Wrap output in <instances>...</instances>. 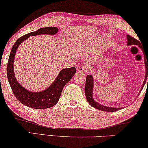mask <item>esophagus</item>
<instances>
[{
  "instance_id": "obj_1",
  "label": "esophagus",
  "mask_w": 148,
  "mask_h": 148,
  "mask_svg": "<svg viewBox=\"0 0 148 148\" xmlns=\"http://www.w3.org/2000/svg\"><path fill=\"white\" fill-rule=\"evenodd\" d=\"M86 68L85 67L84 65H80L77 67V71L79 73H84L86 71Z\"/></svg>"
}]
</instances>
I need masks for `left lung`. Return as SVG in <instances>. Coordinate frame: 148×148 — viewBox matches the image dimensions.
Returning <instances> with one entry per match:
<instances>
[{
    "label": "left lung",
    "mask_w": 148,
    "mask_h": 148,
    "mask_svg": "<svg viewBox=\"0 0 148 148\" xmlns=\"http://www.w3.org/2000/svg\"><path fill=\"white\" fill-rule=\"evenodd\" d=\"M127 45L131 46V45H136L138 46L139 48H141V44L140 42H139L138 40L135 39V38L131 37V36L127 35ZM142 49V48H141ZM144 62H145V79L143 82L142 88H141L139 94H140L141 91L142 90V89L144 86L145 84V82L147 81V77L148 75V58L145 59V57H144ZM147 84H148V79H147ZM93 88H94V78L92 75H88L86 77V85H85V94H86V97L87 100L89 102L91 106L94 107L96 109L102 110V111H106V112H115L119 110H121V108H112V107H109L106 106L104 105H101L96 102L93 98Z\"/></svg>",
    "instance_id": "obj_1"
}]
</instances>
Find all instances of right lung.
Listing matches in <instances>:
<instances>
[{
    "label": "right lung",
    "mask_w": 148,
    "mask_h": 148,
    "mask_svg": "<svg viewBox=\"0 0 148 148\" xmlns=\"http://www.w3.org/2000/svg\"><path fill=\"white\" fill-rule=\"evenodd\" d=\"M58 31L56 27L40 28L37 31L31 32L20 37L12 48L7 62V75L14 95L21 104L34 109H44L51 108L58 102L64 86L69 82L76 72V69L71 67L60 71L54 82L47 89L39 92H32L26 90L19 84L16 79L13 70L14 58L18 47L24 40L29 36L41 34L55 35Z\"/></svg>",
    "instance_id": "obj_1"
}]
</instances>
